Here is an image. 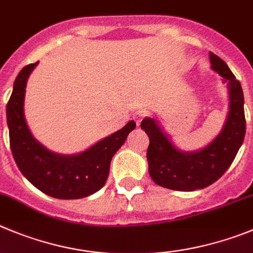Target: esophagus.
<instances>
[{
    "label": "esophagus",
    "mask_w": 253,
    "mask_h": 253,
    "mask_svg": "<svg viewBox=\"0 0 253 253\" xmlns=\"http://www.w3.org/2000/svg\"><path fill=\"white\" fill-rule=\"evenodd\" d=\"M144 117H145V113H144V111H142V110H136L135 113L133 114V119L135 120L136 124H139V123L142 122V119Z\"/></svg>",
    "instance_id": "esophagus-1"
}]
</instances>
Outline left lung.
Here are the masks:
<instances>
[{
    "label": "left lung",
    "instance_id": "1",
    "mask_svg": "<svg viewBox=\"0 0 253 253\" xmlns=\"http://www.w3.org/2000/svg\"><path fill=\"white\" fill-rule=\"evenodd\" d=\"M211 68L227 83L229 91V113L223 129L208 147L198 152L178 150L152 118L140 124L149 136L147 159L149 174L158 185L173 191L191 192L203 189L224 174L232 164L246 134L243 110V92L240 81L226 62L210 52Z\"/></svg>",
    "mask_w": 253,
    "mask_h": 253
}]
</instances>
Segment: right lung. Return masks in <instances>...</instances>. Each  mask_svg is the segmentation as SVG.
Listing matches in <instances>:
<instances>
[{
	"label": "right lung",
	"instance_id": "1",
	"mask_svg": "<svg viewBox=\"0 0 253 253\" xmlns=\"http://www.w3.org/2000/svg\"><path fill=\"white\" fill-rule=\"evenodd\" d=\"M37 62L17 75L7 103L10 147L21 173L37 189L59 199H79L98 192L109 175L113 155L135 129L131 120L124 128L76 155H60L46 149L32 136L24 115L25 87Z\"/></svg>",
	"mask_w": 253,
	"mask_h": 253
}]
</instances>
